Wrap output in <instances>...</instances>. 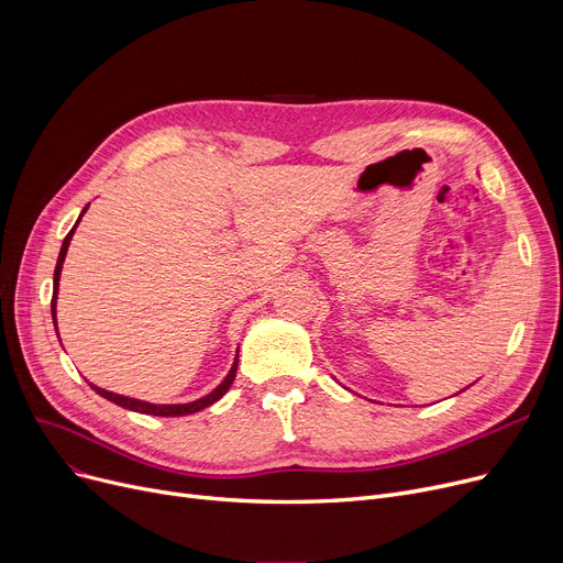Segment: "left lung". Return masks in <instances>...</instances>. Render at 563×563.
Segmentation results:
<instances>
[{"instance_id": "1", "label": "left lung", "mask_w": 563, "mask_h": 563, "mask_svg": "<svg viewBox=\"0 0 563 563\" xmlns=\"http://www.w3.org/2000/svg\"><path fill=\"white\" fill-rule=\"evenodd\" d=\"M470 386H472V383H470ZM470 386H467V388H470ZM467 388H463V390H467ZM463 390H461V393H463Z\"/></svg>"}]
</instances>
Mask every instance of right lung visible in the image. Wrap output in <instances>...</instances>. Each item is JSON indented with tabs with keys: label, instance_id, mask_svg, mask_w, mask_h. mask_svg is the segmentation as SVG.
Listing matches in <instances>:
<instances>
[{
	"label": "right lung",
	"instance_id": "1",
	"mask_svg": "<svg viewBox=\"0 0 563 563\" xmlns=\"http://www.w3.org/2000/svg\"><path fill=\"white\" fill-rule=\"evenodd\" d=\"M86 210H88V205H86L84 210H81V214H79L77 223L73 225V230L66 234V240H64V244H62V253H58V260H56V266H54V291H52V321H54V331H56V299H58V280H62L64 260H66V253H68V246H70L73 234H75V230H77V225H79L81 217L86 214ZM56 335H58V333H56ZM58 342H62V338H58ZM236 363H240V349H236V353H234V361H232V367H230V372L225 374V378L219 383V386H217L212 393H207L205 397L194 399V401H187V404H151V401H143V399H134V397H125V395H118V393H111V390L98 388V386H93V383H88V386H91L100 397H104V399L113 401L115 406H123V408L134 410V412H143V416H157V418H183V416H191V412H198V410H202V408H207V406H212L214 401H219V399L230 390L232 380H234V374H236Z\"/></svg>",
	"mask_w": 563,
	"mask_h": 563
}]
</instances>
